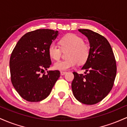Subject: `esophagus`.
<instances>
[{"instance_id":"1","label":"esophagus","mask_w":127,"mask_h":127,"mask_svg":"<svg viewBox=\"0 0 127 127\" xmlns=\"http://www.w3.org/2000/svg\"><path fill=\"white\" fill-rule=\"evenodd\" d=\"M66 73H67V72H65V71H61V72H60V73H61V75H65Z\"/></svg>"}]
</instances>
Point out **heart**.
<instances>
[{"mask_svg":"<svg viewBox=\"0 0 127 127\" xmlns=\"http://www.w3.org/2000/svg\"><path fill=\"white\" fill-rule=\"evenodd\" d=\"M60 47L54 43L49 45L48 53L51 59L58 60L62 55V51H67V59L65 60L59 61L54 64V68L58 70H66L73 67L78 64L85 63L90 55V47L84 43V39L73 33H68L59 40ZM62 49L61 50V49Z\"/></svg>","mask_w":127,"mask_h":127,"instance_id":"b5f03b06","label":"heart"}]
</instances>
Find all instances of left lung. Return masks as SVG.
Masks as SVG:
<instances>
[{"mask_svg": "<svg viewBox=\"0 0 127 127\" xmlns=\"http://www.w3.org/2000/svg\"><path fill=\"white\" fill-rule=\"evenodd\" d=\"M87 36L90 45V55L82 67L86 75L73 72V95L79 101L92 105L108 95L114 84L116 64L113 51L104 36L88 29H79Z\"/></svg>", "mask_w": 127, "mask_h": 127, "instance_id": "8db88e82", "label": "left lung"}]
</instances>
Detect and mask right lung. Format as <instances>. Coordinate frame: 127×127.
Instances as JSON below:
<instances>
[{"mask_svg": "<svg viewBox=\"0 0 127 127\" xmlns=\"http://www.w3.org/2000/svg\"><path fill=\"white\" fill-rule=\"evenodd\" d=\"M58 31L38 29L27 33L18 40L9 60L11 82L23 98L37 102L46 98L60 78L59 70L47 71L51 64L48 53Z\"/></svg>", "mask_w": 127, "mask_h": 127, "instance_id": "obj_1", "label": "right lung"}]
</instances>
